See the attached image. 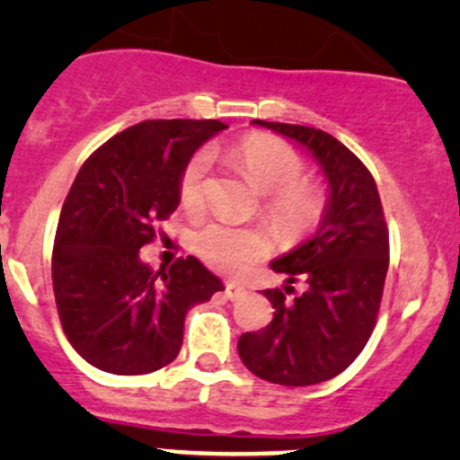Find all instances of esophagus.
I'll list each match as a JSON object with an SVG mask.
<instances>
[{"label": "esophagus", "mask_w": 460, "mask_h": 460, "mask_svg": "<svg viewBox=\"0 0 460 460\" xmlns=\"http://www.w3.org/2000/svg\"><path fill=\"white\" fill-rule=\"evenodd\" d=\"M225 294H226V298H229V300L243 298V296L247 294V287H243V285H235V282H226V287H225Z\"/></svg>", "instance_id": "1"}]
</instances>
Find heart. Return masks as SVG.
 <instances>
[{
	"label": "heart",
	"instance_id": "b5f03b06",
	"mask_svg": "<svg viewBox=\"0 0 460 460\" xmlns=\"http://www.w3.org/2000/svg\"><path fill=\"white\" fill-rule=\"evenodd\" d=\"M231 157L264 196V213L280 234L300 235L318 225L327 204L324 189L314 180L300 178L305 164L289 144L267 133H252L231 148ZM207 175L208 155L198 153L189 160L180 178V204L187 211L202 207ZM193 244L204 262L225 273L243 271L269 249L260 229L226 222L204 226L196 234Z\"/></svg>",
	"mask_w": 460,
	"mask_h": 460
}]
</instances>
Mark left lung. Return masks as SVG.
Returning a JSON list of instances; mask_svg holds the SVG:
<instances>
[{
	"label": "left lung",
	"instance_id": "1",
	"mask_svg": "<svg viewBox=\"0 0 460 460\" xmlns=\"http://www.w3.org/2000/svg\"><path fill=\"white\" fill-rule=\"evenodd\" d=\"M253 124L316 160L327 204L316 234L271 260L273 271L285 273L282 289L262 291L276 309L273 320L243 333L238 354L258 378L307 387L345 372L372 336L389 267L387 225L372 173L345 144L312 127Z\"/></svg>",
	"mask_w": 460,
	"mask_h": 460
}]
</instances>
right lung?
I'll return each mask as SVG.
<instances>
[{
  "label": "right lung",
  "instance_id": "obj_1",
  "mask_svg": "<svg viewBox=\"0 0 460 460\" xmlns=\"http://www.w3.org/2000/svg\"><path fill=\"white\" fill-rule=\"evenodd\" d=\"M225 128L217 119H146L82 164L59 213L53 291L68 342L93 367H164L182 347L189 309L225 289L193 256L157 271L140 258L157 222L178 208L184 166Z\"/></svg>",
  "mask_w": 460,
  "mask_h": 460
}]
</instances>
